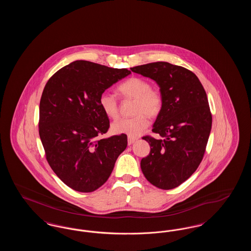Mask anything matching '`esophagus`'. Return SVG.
Listing matches in <instances>:
<instances>
[{"label": "esophagus", "mask_w": 251, "mask_h": 251, "mask_svg": "<svg viewBox=\"0 0 251 251\" xmlns=\"http://www.w3.org/2000/svg\"><path fill=\"white\" fill-rule=\"evenodd\" d=\"M136 140H137L136 137H131V136H129V137H128V145H131V144L134 143Z\"/></svg>", "instance_id": "1"}]
</instances>
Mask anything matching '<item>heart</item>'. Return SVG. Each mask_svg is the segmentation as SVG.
I'll return each mask as SVG.
<instances>
[{
    "label": "heart",
    "instance_id": "heart-1",
    "mask_svg": "<svg viewBox=\"0 0 251 251\" xmlns=\"http://www.w3.org/2000/svg\"><path fill=\"white\" fill-rule=\"evenodd\" d=\"M120 95L134 99L132 118H124L112 124V131L117 134H126L131 137L140 135L150 125L149 117H155L162 108V97L151 89V84L140 77H131L118 86ZM100 106L110 119L119 117V101L117 97L107 91L99 99Z\"/></svg>",
    "mask_w": 251,
    "mask_h": 251
}]
</instances>
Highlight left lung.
I'll use <instances>...</instances> for the list:
<instances>
[{"instance_id":"left-lung-1","label":"left lung","mask_w":251,"mask_h":251,"mask_svg":"<svg viewBox=\"0 0 251 251\" xmlns=\"http://www.w3.org/2000/svg\"><path fill=\"white\" fill-rule=\"evenodd\" d=\"M131 70L155 81L162 97L152 131L164 139L144 136L151 151L141 160L142 172L156 187L173 189L188 179L202 160L212 128L206 92L195 73L167 62Z\"/></svg>"}]
</instances>
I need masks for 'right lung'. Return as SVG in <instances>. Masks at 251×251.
<instances>
[{
  "mask_svg": "<svg viewBox=\"0 0 251 251\" xmlns=\"http://www.w3.org/2000/svg\"><path fill=\"white\" fill-rule=\"evenodd\" d=\"M130 74L127 69L77 60L55 72L44 87L39 136L50 167L75 191L100 187L127 147L126 134L99 139L110 126L99 99Z\"/></svg>",
  "mask_w": 251,
  "mask_h": 251,
  "instance_id": "right-lung-1",
  "label": "right lung"
}]
</instances>
